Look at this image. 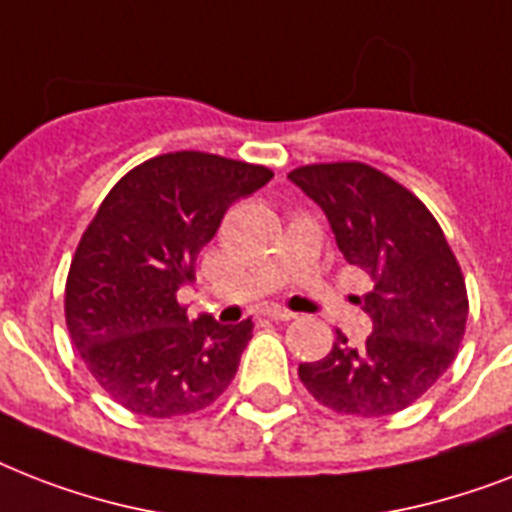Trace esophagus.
Wrapping results in <instances>:
<instances>
[{
    "label": "esophagus",
    "instance_id": "obj_1",
    "mask_svg": "<svg viewBox=\"0 0 512 512\" xmlns=\"http://www.w3.org/2000/svg\"><path fill=\"white\" fill-rule=\"evenodd\" d=\"M265 316H268L271 321H292V319H295V313L287 311V308H268V311H265Z\"/></svg>",
    "mask_w": 512,
    "mask_h": 512
}]
</instances>
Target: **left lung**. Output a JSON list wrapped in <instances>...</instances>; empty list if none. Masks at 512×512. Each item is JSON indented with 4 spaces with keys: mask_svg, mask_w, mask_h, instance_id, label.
<instances>
[{
    "mask_svg": "<svg viewBox=\"0 0 512 512\" xmlns=\"http://www.w3.org/2000/svg\"><path fill=\"white\" fill-rule=\"evenodd\" d=\"M289 180L324 209L340 252L372 279L364 311L372 335L361 348L337 332L327 356L300 364L319 404L382 417L417 401L457 356L468 292L436 217L414 193L369 164H308Z\"/></svg>",
    "mask_w": 512,
    "mask_h": 512,
    "instance_id": "obj_1",
    "label": "left lung"
}]
</instances>
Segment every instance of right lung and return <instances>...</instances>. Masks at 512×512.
<instances>
[{
  "label": "right lung",
  "instance_id": "right-lung-1",
  "mask_svg": "<svg viewBox=\"0 0 512 512\" xmlns=\"http://www.w3.org/2000/svg\"><path fill=\"white\" fill-rule=\"evenodd\" d=\"M273 172L215 154L177 151L119 180L87 225L66 281L71 342L108 396L143 417L209 406L239 369L252 319L188 321L177 292L233 201Z\"/></svg>",
  "mask_w": 512,
  "mask_h": 512
}]
</instances>
